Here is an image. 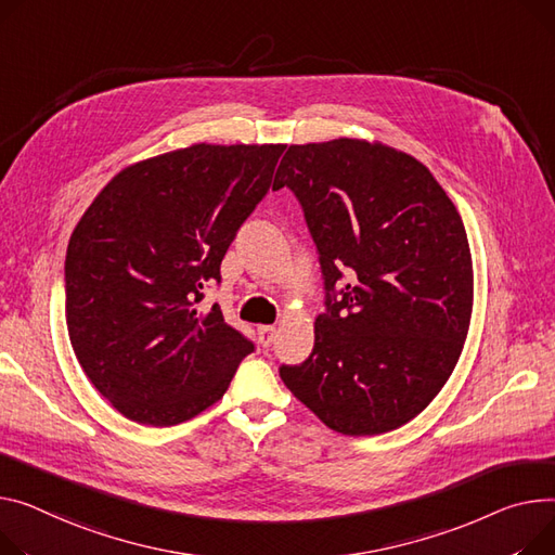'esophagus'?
<instances>
[{
	"mask_svg": "<svg viewBox=\"0 0 555 555\" xmlns=\"http://www.w3.org/2000/svg\"><path fill=\"white\" fill-rule=\"evenodd\" d=\"M276 337V327L274 325H261L258 327V341H261L263 348H270Z\"/></svg>",
	"mask_w": 555,
	"mask_h": 555,
	"instance_id": "esophagus-1",
	"label": "esophagus"
}]
</instances>
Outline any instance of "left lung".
Segmentation results:
<instances>
[{"label":"left lung","instance_id":"obj_1","mask_svg":"<svg viewBox=\"0 0 555 555\" xmlns=\"http://www.w3.org/2000/svg\"><path fill=\"white\" fill-rule=\"evenodd\" d=\"M281 188L317 245L325 312L310 357L279 375L332 430H395L435 399L464 348L473 266L462 218L420 160L379 142L292 144Z\"/></svg>","mask_w":555,"mask_h":555}]
</instances>
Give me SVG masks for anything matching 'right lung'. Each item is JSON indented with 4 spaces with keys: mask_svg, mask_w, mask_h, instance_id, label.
<instances>
[{
    "mask_svg": "<svg viewBox=\"0 0 555 555\" xmlns=\"http://www.w3.org/2000/svg\"><path fill=\"white\" fill-rule=\"evenodd\" d=\"M285 144H192L122 169L68 241L66 327L82 371L127 420L176 426L225 395L254 344L220 306L236 232L266 198Z\"/></svg>",
    "mask_w": 555,
    "mask_h": 555,
    "instance_id": "1",
    "label": "right lung"
}]
</instances>
